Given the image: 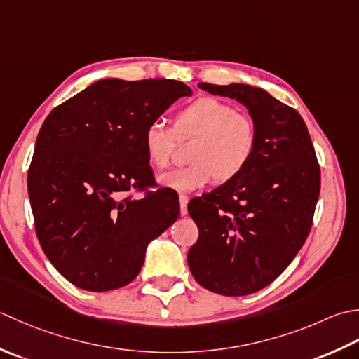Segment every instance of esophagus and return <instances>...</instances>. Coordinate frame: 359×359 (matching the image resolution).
I'll use <instances>...</instances> for the list:
<instances>
[{
    "mask_svg": "<svg viewBox=\"0 0 359 359\" xmlns=\"http://www.w3.org/2000/svg\"><path fill=\"white\" fill-rule=\"evenodd\" d=\"M187 203H189V196L187 195H180V212H181L182 217L187 215Z\"/></svg>",
    "mask_w": 359,
    "mask_h": 359,
    "instance_id": "esophagus-1",
    "label": "esophagus"
}]
</instances>
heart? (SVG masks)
<instances>
[{"label": "heart", "instance_id": "obj_1", "mask_svg": "<svg viewBox=\"0 0 359 359\" xmlns=\"http://www.w3.org/2000/svg\"><path fill=\"white\" fill-rule=\"evenodd\" d=\"M177 137H196L189 155L192 164L159 177L161 184L178 192H192L215 180H236L259 145L257 127L250 116L217 97H200L182 107L175 114L173 128L159 119L144 128L142 147L150 165H170Z\"/></svg>", "mask_w": 359, "mask_h": 359}]
</instances>
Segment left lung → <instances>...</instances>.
I'll list each match as a JSON object with an SVG mask.
<instances>
[{
    "label": "left lung",
    "instance_id": "8db88e82",
    "mask_svg": "<svg viewBox=\"0 0 359 359\" xmlns=\"http://www.w3.org/2000/svg\"><path fill=\"white\" fill-rule=\"evenodd\" d=\"M243 104L259 145L236 180L189 203L198 226L190 273L203 288L246 296L279 277L305 243L320 190V169L304 119L262 88L198 83Z\"/></svg>",
    "mask_w": 359,
    "mask_h": 359
}]
</instances>
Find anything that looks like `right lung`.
I'll return each instance as SVG.
<instances>
[{"instance_id":"obj_1","label":"right lung","mask_w":359,"mask_h":359,"mask_svg":"<svg viewBox=\"0 0 359 359\" xmlns=\"http://www.w3.org/2000/svg\"><path fill=\"white\" fill-rule=\"evenodd\" d=\"M172 79H104L43 122L27 173L35 232L65 279L109 291L139 274L145 250L180 217V204L150 190L155 175L144 128L175 100L190 96ZM142 191V199H133Z\"/></svg>"}]
</instances>
